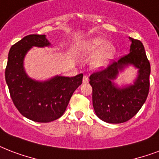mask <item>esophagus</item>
<instances>
[{"label": "esophagus", "mask_w": 159, "mask_h": 159, "mask_svg": "<svg viewBox=\"0 0 159 159\" xmlns=\"http://www.w3.org/2000/svg\"><path fill=\"white\" fill-rule=\"evenodd\" d=\"M88 81H89V79H88V76H87V75H84V76H83V79H82L83 83H88Z\"/></svg>", "instance_id": "obj_1"}]
</instances>
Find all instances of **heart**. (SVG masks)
Returning a JSON list of instances; mask_svg holds the SVG:
<instances>
[{"mask_svg": "<svg viewBox=\"0 0 159 159\" xmlns=\"http://www.w3.org/2000/svg\"><path fill=\"white\" fill-rule=\"evenodd\" d=\"M79 48L80 51L86 55L96 52L91 60V66L93 69H102L107 66L116 52L113 45L107 43L105 38L99 36L83 41L80 44Z\"/></svg>", "mask_w": 159, "mask_h": 159, "instance_id": "b5f03b06", "label": "heart"}]
</instances>
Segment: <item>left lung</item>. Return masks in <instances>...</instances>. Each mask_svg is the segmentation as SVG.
<instances>
[{"label":"left lung","instance_id":"1","mask_svg":"<svg viewBox=\"0 0 159 159\" xmlns=\"http://www.w3.org/2000/svg\"><path fill=\"white\" fill-rule=\"evenodd\" d=\"M130 52L107 68L93 72L89 83L93 88V105L97 116L108 123H122L138 113L146 101L149 92L151 67L144 47L139 40L129 37ZM128 65L139 69L133 85L117 88L112 82L119 70Z\"/></svg>","mask_w":159,"mask_h":159}]
</instances>
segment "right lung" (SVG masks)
I'll return each mask as SVG.
<instances>
[{
	"instance_id": "1",
	"label": "right lung",
	"mask_w": 159,
	"mask_h": 159,
	"mask_svg": "<svg viewBox=\"0 0 159 159\" xmlns=\"http://www.w3.org/2000/svg\"><path fill=\"white\" fill-rule=\"evenodd\" d=\"M51 43L45 35H28L10 49L5 71L6 82L13 103L24 117L38 123H49L62 116L71 96L82 83L83 74L72 77L57 76L38 82L26 75L24 57L32 47Z\"/></svg>"
}]
</instances>
